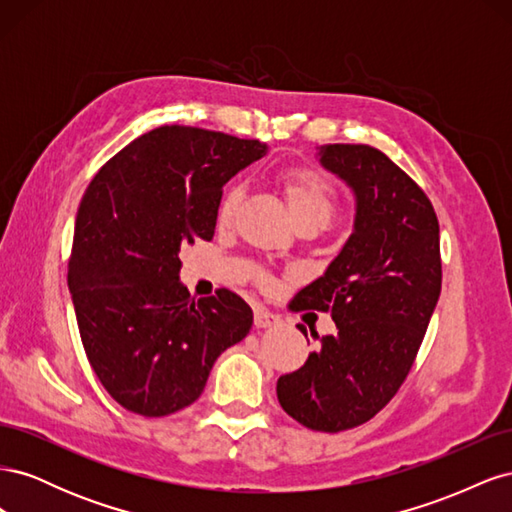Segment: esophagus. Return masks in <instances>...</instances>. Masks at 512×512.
I'll return each mask as SVG.
<instances>
[{"mask_svg":"<svg viewBox=\"0 0 512 512\" xmlns=\"http://www.w3.org/2000/svg\"><path fill=\"white\" fill-rule=\"evenodd\" d=\"M277 322H280V316H277V314L269 312V309H265L262 305L254 307V324H256V329H269V327H273V324H277Z\"/></svg>","mask_w":512,"mask_h":512,"instance_id":"esophagus-1","label":"esophagus"}]
</instances>
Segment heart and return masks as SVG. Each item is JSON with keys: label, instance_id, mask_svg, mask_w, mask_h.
<instances>
[{"label": "heart", "instance_id": "obj_1", "mask_svg": "<svg viewBox=\"0 0 512 512\" xmlns=\"http://www.w3.org/2000/svg\"><path fill=\"white\" fill-rule=\"evenodd\" d=\"M277 188H280L288 211L292 215L294 224H314L316 228L327 224L335 211L337 196L333 185L324 179L314 168H286L277 175ZM241 200V188L239 185H230L224 192L220 205H218V222L222 226H228L235 218L237 205ZM260 280L269 284L271 280L267 275H260Z\"/></svg>", "mask_w": 512, "mask_h": 512}]
</instances>
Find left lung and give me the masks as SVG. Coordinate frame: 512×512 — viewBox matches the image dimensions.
Listing matches in <instances>:
<instances>
[{
	"label": "left lung",
	"instance_id": "8db88e82",
	"mask_svg": "<svg viewBox=\"0 0 512 512\" xmlns=\"http://www.w3.org/2000/svg\"><path fill=\"white\" fill-rule=\"evenodd\" d=\"M318 156L354 192V230L290 309L327 312L337 331L277 380V399L307 429L337 433L374 418L410 374L442 288L440 224L427 194L380 149L337 143Z\"/></svg>",
	"mask_w": 512,
	"mask_h": 512
}]
</instances>
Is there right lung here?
I'll use <instances>...</instances> for the list:
<instances>
[{"label":"right lung","instance_id":"add662e5","mask_svg":"<svg viewBox=\"0 0 512 512\" xmlns=\"http://www.w3.org/2000/svg\"><path fill=\"white\" fill-rule=\"evenodd\" d=\"M267 149L224 132L162 126L123 147L85 190L68 288L89 365L126 410L188 408L215 359L250 333L254 314L239 294L190 297L179 252L213 239L224 183Z\"/></svg>","mask_w":512,"mask_h":512}]
</instances>
